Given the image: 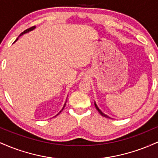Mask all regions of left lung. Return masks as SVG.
<instances>
[{"label":"left lung","mask_w":158,"mask_h":158,"mask_svg":"<svg viewBox=\"0 0 158 158\" xmlns=\"http://www.w3.org/2000/svg\"><path fill=\"white\" fill-rule=\"evenodd\" d=\"M94 105H95V107H96V108H97V110H98V111H99V114H101V115H102V117H106V118H110V117H108V115H106V114H105L104 113H102V111H101V110H100V109H99V108H98V106H97V104H96V102H94Z\"/></svg>","instance_id":"obj_1"}]
</instances>
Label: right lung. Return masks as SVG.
<instances>
[{
	"label": "right lung",
	"mask_w": 158,
	"mask_h": 158,
	"mask_svg": "<svg viewBox=\"0 0 158 158\" xmlns=\"http://www.w3.org/2000/svg\"><path fill=\"white\" fill-rule=\"evenodd\" d=\"M35 26H34V27H30V28H29V29H27V30H24V31H23V32H21V34H20V35L19 36V37H18L17 38V39H16L15 40V41H17V40L18 39H19V38L20 37V36H21V35H23V34H25V33H27V32H30V31H32V30H34V29H35ZM65 104H66V103H65ZM65 104H64V107H63V108H62V109H61V110H62L63 109H64V106H65ZM60 111V112H61ZM60 112H59V113H60ZM58 114H57V115H58Z\"/></svg>",
	"instance_id": "1"
}]
</instances>
